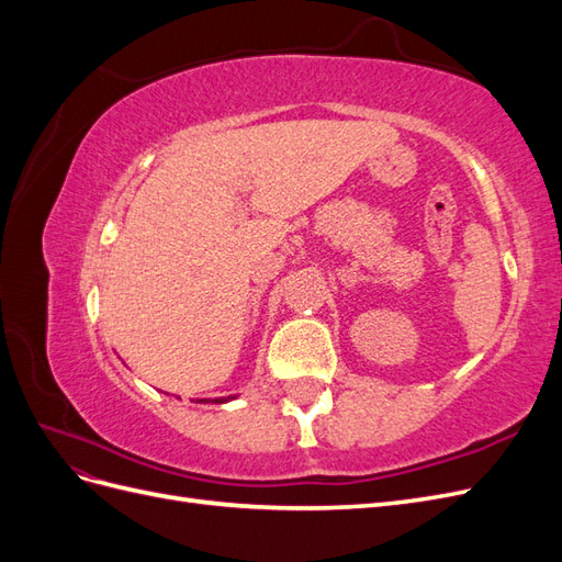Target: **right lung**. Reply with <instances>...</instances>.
Returning a JSON list of instances; mask_svg holds the SVG:
<instances>
[{"label": "right lung", "instance_id": "add662e5", "mask_svg": "<svg viewBox=\"0 0 562 562\" xmlns=\"http://www.w3.org/2000/svg\"><path fill=\"white\" fill-rule=\"evenodd\" d=\"M201 401H206V398H201ZM215 403H225V398H220V401L215 398Z\"/></svg>", "mask_w": 562, "mask_h": 562}]
</instances>
